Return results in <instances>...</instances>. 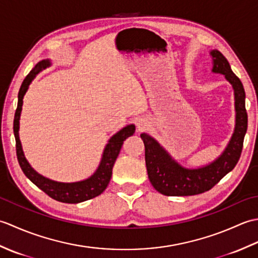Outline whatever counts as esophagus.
Masks as SVG:
<instances>
[{"mask_svg":"<svg viewBox=\"0 0 258 258\" xmlns=\"http://www.w3.org/2000/svg\"><path fill=\"white\" fill-rule=\"evenodd\" d=\"M136 126H138V130L142 132V131H144L147 127V122L145 119L141 118L138 120V122H136Z\"/></svg>","mask_w":258,"mask_h":258,"instance_id":"esophagus-1","label":"esophagus"}]
</instances>
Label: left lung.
Segmentation results:
<instances>
[{
    "label": "left lung",
    "mask_w": 258,
    "mask_h": 258,
    "mask_svg": "<svg viewBox=\"0 0 258 258\" xmlns=\"http://www.w3.org/2000/svg\"><path fill=\"white\" fill-rule=\"evenodd\" d=\"M213 72L225 75L233 85L236 108V127L233 138L222 156L205 167L188 169L175 163L160 144L143 133L145 163L153 187L166 196H190L205 193L236 166L242 154L244 138L247 131V112L245 107V90L242 82L231 69L227 58L221 52L212 51Z\"/></svg>",
    "instance_id": "8db88e82"
}]
</instances>
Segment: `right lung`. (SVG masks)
I'll return each mask as SVG.
<instances>
[{"instance_id":"right-lung-1","label":"right lung","mask_w":258,"mask_h":258,"mask_svg":"<svg viewBox=\"0 0 258 258\" xmlns=\"http://www.w3.org/2000/svg\"><path fill=\"white\" fill-rule=\"evenodd\" d=\"M47 61H42L38 63L36 67L33 69L31 72L26 75L25 80L21 85L19 92V101L18 107H16L15 115H14V136H15V147H16V156L22 171L25 174V176L29 178L33 184H35L38 188L42 189L45 194H47L53 200L62 202V203H70V204H76L87 200L94 199V197L102 194L112 177V171L114 163L119 154V151L122 149L124 141L132 136L135 132V126L128 125L124 127L122 131H119L117 134H115L113 138L109 140L108 144L104 150V154L100 164V167L97 168L96 173L93 175L89 179H85L83 182L78 183H57L53 182L51 179L41 176L33 169L30 164L27 163L26 158L22 151L21 142L19 139V119L22 111V104H23V96L25 92L32 82L33 78L40 72L42 69L48 67Z\"/></svg>"}]
</instances>
